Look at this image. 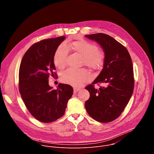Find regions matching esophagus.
I'll use <instances>...</instances> for the list:
<instances>
[{
	"instance_id": "obj_1",
	"label": "esophagus",
	"mask_w": 154,
	"mask_h": 154,
	"mask_svg": "<svg viewBox=\"0 0 154 154\" xmlns=\"http://www.w3.org/2000/svg\"><path fill=\"white\" fill-rule=\"evenodd\" d=\"M79 90H80V88H74V92L75 93H77V91H79Z\"/></svg>"
}]
</instances>
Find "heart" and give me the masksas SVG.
Masks as SVG:
<instances>
[{
  "mask_svg": "<svg viewBox=\"0 0 154 154\" xmlns=\"http://www.w3.org/2000/svg\"><path fill=\"white\" fill-rule=\"evenodd\" d=\"M71 49L83 57L82 63L88 68L98 71L102 68L105 63V53L99 50L94 43L84 39L73 41L71 45ZM68 51L64 45L58 47L54 55V62L56 67L64 68L67 63ZM63 82L72 86H80L91 79V74L85 69H68L61 75Z\"/></svg>",
  "mask_w": 154,
  "mask_h": 154,
  "instance_id": "b5f03b06",
  "label": "heart"
}]
</instances>
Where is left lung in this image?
Here are the masks:
<instances>
[{"mask_svg": "<svg viewBox=\"0 0 154 154\" xmlns=\"http://www.w3.org/2000/svg\"><path fill=\"white\" fill-rule=\"evenodd\" d=\"M85 36L97 41L105 53L103 69L85 87L90 94L85 108L94 120L109 122L121 115L132 95L135 83L132 61L125 47L112 36L104 33ZM100 83L104 86L96 89L94 85Z\"/></svg>", "mask_w": 154, "mask_h": 154, "instance_id": "left-lung-1", "label": "left lung"}]
</instances>
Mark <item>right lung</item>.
Listing matches in <instances>:
<instances>
[{
	"mask_svg": "<svg viewBox=\"0 0 154 154\" xmlns=\"http://www.w3.org/2000/svg\"><path fill=\"white\" fill-rule=\"evenodd\" d=\"M64 36L45 39L25 53L19 71V90L25 105L37 120L45 123L60 118L65 113L72 87L59 83L57 90L49 85V77H57L54 55Z\"/></svg>",
	"mask_w": 154,
	"mask_h": 154,
	"instance_id": "obj_1",
	"label": "right lung"
}]
</instances>
